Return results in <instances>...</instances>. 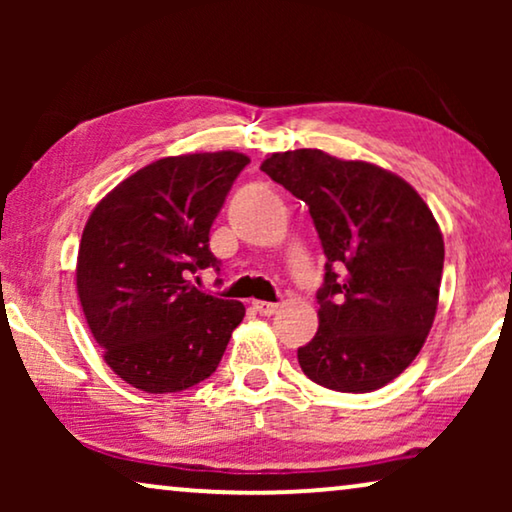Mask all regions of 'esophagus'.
Here are the masks:
<instances>
[{
	"mask_svg": "<svg viewBox=\"0 0 512 512\" xmlns=\"http://www.w3.org/2000/svg\"><path fill=\"white\" fill-rule=\"evenodd\" d=\"M254 310L261 314V317H272V314H277L279 305L277 303H265V300H254Z\"/></svg>",
	"mask_w": 512,
	"mask_h": 512,
	"instance_id": "esophagus-1",
	"label": "esophagus"
}]
</instances>
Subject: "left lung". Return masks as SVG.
<instances>
[{
	"instance_id": "obj_1",
	"label": "left lung",
	"mask_w": 512,
	"mask_h": 512,
	"mask_svg": "<svg viewBox=\"0 0 512 512\" xmlns=\"http://www.w3.org/2000/svg\"><path fill=\"white\" fill-rule=\"evenodd\" d=\"M261 170L310 207L326 254L317 335L298 349L303 373L345 394L396 380L438 310L445 244L431 209L398 174L319 149L272 153Z\"/></svg>"
}]
</instances>
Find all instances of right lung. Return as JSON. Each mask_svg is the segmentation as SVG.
Listing matches in <instances>:
<instances>
[{
    "mask_svg": "<svg viewBox=\"0 0 512 512\" xmlns=\"http://www.w3.org/2000/svg\"><path fill=\"white\" fill-rule=\"evenodd\" d=\"M249 158L237 151L160 158L97 202L83 228L76 291L114 373L146 394H174L219 366L244 305L202 293L219 270L209 228Z\"/></svg>",
    "mask_w": 512,
    "mask_h": 512,
    "instance_id": "add662e5",
    "label": "right lung"
}]
</instances>
